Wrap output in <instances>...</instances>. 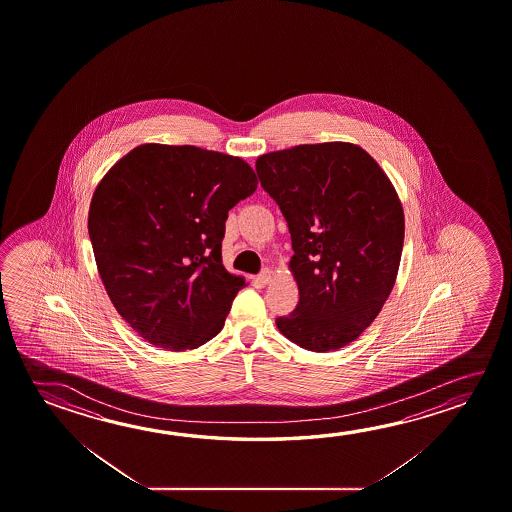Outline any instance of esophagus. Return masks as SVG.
<instances>
[{
  "mask_svg": "<svg viewBox=\"0 0 512 512\" xmlns=\"http://www.w3.org/2000/svg\"><path fill=\"white\" fill-rule=\"evenodd\" d=\"M271 278H273V271L271 269H264L259 277H257V280H259L260 284L266 285L271 282Z\"/></svg>",
  "mask_w": 512,
  "mask_h": 512,
  "instance_id": "esophagus-1",
  "label": "esophagus"
}]
</instances>
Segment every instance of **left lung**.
<instances>
[{
  "mask_svg": "<svg viewBox=\"0 0 512 512\" xmlns=\"http://www.w3.org/2000/svg\"><path fill=\"white\" fill-rule=\"evenodd\" d=\"M255 169L284 214L300 302L280 334L310 352L352 343L393 291L402 259V202L377 160L352 143L300 144Z\"/></svg>",
  "mask_w": 512,
  "mask_h": 512,
  "instance_id": "left-lung-1",
  "label": "left lung"
}]
</instances>
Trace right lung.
Masks as SVG:
<instances>
[{"instance_id": "1", "label": "right lung", "mask_w": 512, "mask_h": 512, "mask_svg": "<svg viewBox=\"0 0 512 512\" xmlns=\"http://www.w3.org/2000/svg\"><path fill=\"white\" fill-rule=\"evenodd\" d=\"M257 184L243 159L187 144H141L101 178L87 219L94 259L144 341L180 352L218 336L246 285L221 260L225 221Z\"/></svg>"}]
</instances>
